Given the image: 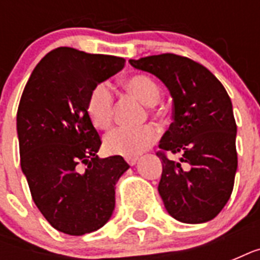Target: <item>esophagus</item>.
Wrapping results in <instances>:
<instances>
[{"instance_id": "34e87169", "label": "esophagus", "mask_w": 260, "mask_h": 260, "mask_svg": "<svg viewBox=\"0 0 260 260\" xmlns=\"http://www.w3.org/2000/svg\"><path fill=\"white\" fill-rule=\"evenodd\" d=\"M125 160H126V163H128V165H131V166H135V165L138 163L139 158H138V156H126Z\"/></svg>"}]
</instances>
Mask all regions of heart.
<instances>
[{
  "instance_id": "1",
  "label": "heart",
  "mask_w": 260,
  "mask_h": 260,
  "mask_svg": "<svg viewBox=\"0 0 260 260\" xmlns=\"http://www.w3.org/2000/svg\"><path fill=\"white\" fill-rule=\"evenodd\" d=\"M124 86L146 105L152 106L160 97V89L154 79L144 74L131 77ZM86 110L90 120L97 128H106L113 116V93L108 83H98L90 91ZM158 138L154 126L143 125L138 128L116 126L106 134L104 139L105 150L110 154L135 156L147 150Z\"/></svg>"
}]
</instances>
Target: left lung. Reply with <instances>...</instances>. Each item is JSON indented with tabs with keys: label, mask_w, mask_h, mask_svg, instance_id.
<instances>
[{
	"label": "left lung",
	"mask_w": 260,
	"mask_h": 260,
	"mask_svg": "<svg viewBox=\"0 0 260 260\" xmlns=\"http://www.w3.org/2000/svg\"><path fill=\"white\" fill-rule=\"evenodd\" d=\"M129 63L160 79L173 98L174 121L159 147L181 158L174 162L158 152L163 166L158 191L165 208L181 222L209 221L230 200L238 170L230 95L206 67L185 56L152 55Z\"/></svg>",
	"instance_id": "8db88e82"
}]
</instances>
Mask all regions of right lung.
Here are the masks:
<instances>
[{"label": "right lung", "mask_w": 260, "mask_h": 260, "mask_svg": "<svg viewBox=\"0 0 260 260\" xmlns=\"http://www.w3.org/2000/svg\"><path fill=\"white\" fill-rule=\"evenodd\" d=\"M125 60L59 47L32 71L17 110L21 170L35 204L55 230L81 236L109 221L116 183L129 169L100 159V135L86 110L90 91Z\"/></svg>", "instance_id": "right-lung-1"}]
</instances>
